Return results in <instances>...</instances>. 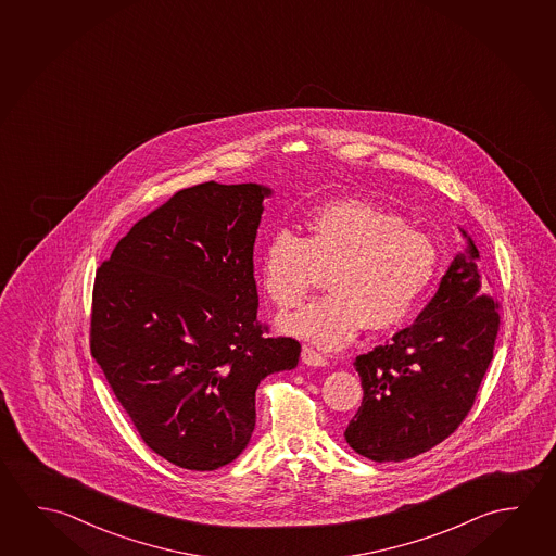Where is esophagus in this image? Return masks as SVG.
<instances>
[{
  "mask_svg": "<svg viewBox=\"0 0 556 556\" xmlns=\"http://www.w3.org/2000/svg\"><path fill=\"white\" fill-rule=\"evenodd\" d=\"M302 363L308 366H328V358L324 355H319L316 349L312 346H302Z\"/></svg>",
  "mask_w": 556,
  "mask_h": 556,
  "instance_id": "esophagus-1",
  "label": "esophagus"
}]
</instances>
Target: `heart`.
Listing matches in <instances>:
<instances>
[{"mask_svg":"<svg viewBox=\"0 0 556 556\" xmlns=\"http://www.w3.org/2000/svg\"><path fill=\"white\" fill-rule=\"evenodd\" d=\"M265 242L260 277L279 309L301 306L329 274L331 294L285 316L279 328L321 349H341L361 329L400 326L437 279L440 252L400 213L361 198L326 201Z\"/></svg>","mask_w":556,"mask_h":556,"instance_id":"b5f03b06","label":"heart"}]
</instances>
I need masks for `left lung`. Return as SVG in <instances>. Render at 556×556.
<instances>
[{"mask_svg":"<svg viewBox=\"0 0 556 556\" xmlns=\"http://www.w3.org/2000/svg\"><path fill=\"white\" fill-rule=\"evenodd\" d=\"M415 324L356 356L363 403L345 428L356 454L403 462L446 440L473 407L501 326L471 237Z\"/></svg>","mask_w":556,"mask_h":556,"instance_id":"left-lung-1","label":"left lung"}]
</instances>
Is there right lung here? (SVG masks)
<instances>
[{"mask_svg": "<svg viewBox=\"0 0 556 556\" xmlns=\"http://www.w3.org/2000/svg\"><path fill=\"white\" fill-rule=\"evenodd\" d=\"M262 184L205 182L137 220L97 269L91 353L147 446L213 471L244 452L265 376L301 343L264 336L254 242Z\"/></svg>", "mask_w": 556, "mask_h": 556, "instance_id": "1", "label": "right lung"}]
</instances>
